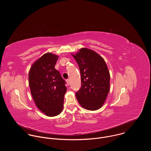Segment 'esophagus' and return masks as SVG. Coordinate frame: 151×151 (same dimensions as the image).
Returning a JSON list of instances; mask_svg holds the SVG:
<instances>
[{"mask_svg":"<svg viewBox=\"0 0 151 151\" xmlns=\"http://www.w3.org/2000/svg\"><path fill=\"white\" fill-rule=\"evenodd\" d=\"M66 83H67V85H69L70 84V80L69 79H67L66 80Z\"/></svg>","mask_w":151,"mask_h":151,"instance_id":"obj_1","label":"esophagus"}]
</instances>
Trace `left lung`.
<instances>
[{"label":"left lung","instance_id":"1","mask_svg":"<svg viewBox=\"0 0 151 151\" xmlns=\"http://www.w3.org/2000/svg\"><path fill=\"white\" fill-rule=\"evenodd\" d=\"M73 56L81 74V86L76 93L79 104L89 110L101 108L110 89V74L105 60L86 48L81 49Z\"/></svg>","mask_w":151,"mask_h":151}]
</instances>
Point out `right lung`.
Returning a JSON list of instances; mask_svg holds the SVG:
<instances>
[{
  "instance_id": "obj_1",
  "label": "right lung",
  "mask_w": 151,
  "mask_h": 151,
  "mask_svg": "<svg viewBox=\"0 0 151 151\" xmlns=\"http://www.w3.org/2000/svg\"><path fill=\"white\" fill-rule=\"evenodd\" d=\"M58 56L47 53L31 66L29 86L34 101L41 111L53 117L59 114L63 108L67 91L65 81L55 66Z\"/></svg>"
}]
</instances>
